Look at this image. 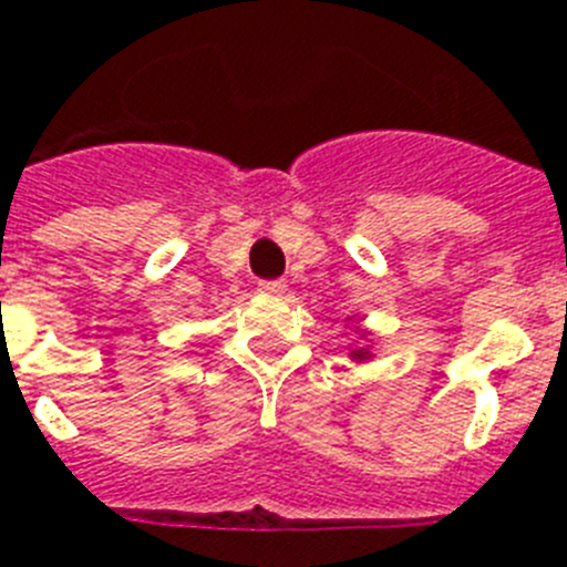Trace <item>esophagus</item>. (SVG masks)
Wrapping results in <instances>:
<instances>
[{
	"instance_id": "34e87169",
	"label": "esophagus",
	"mask_w": 567,
	"mask_h": 567,
	"mask_svg": "<svg viewBox=\"0 0 567 567\" xmlns=\"http://www.w3.org/2000/svg\"><path fill=\"white\" fill-rule=\"evenodd\" d=\"M260 295H269V298H280L287 292V280H260L258 284Z\"/></svg>"
}]
</instances>
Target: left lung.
Wrapping results in <instances>:
<instances>
[{
    "label": "left lung",
    "mask_w": 567,
    "mask_h": 567,
    "mask_svg": "<svg viewBox=\"0 0 567 567\" xmlns=\"http://www.w3.org/2000/svg\"><path fill=\"white\" fill-rule=\"evenodd\" d=\"M352 318H354V315H352ZM352 318H346V320H352ZM358 334H360V343L349 346V358H352L354 363H369V360L374 358L372 349H369V332H365L363 327H358Z\"/></svg>",
    "instance_id": "obj_1"
}]
</instances>
